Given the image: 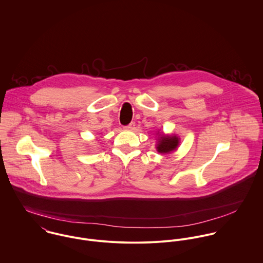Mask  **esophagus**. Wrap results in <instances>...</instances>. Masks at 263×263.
I'll return each mask as SVG.
<instances>
[{
  "label": "esophagus",
  "mask_w": 263,
  "mask_h": 263,
  "mask_svg": "<svg viewBox=\"0 0 263 263\" xmlns=\"http://www.w3.org/2000/svg\"><path fill=\"white\" fill-rule=\"evenodd\" d=\"M135 125H136V123L133 121V122H130L129 124H127V125L125 126V128H127V129H134V128H135Z\"/></svg>",
  "instance_id": "obj_1"
}]
</instances>
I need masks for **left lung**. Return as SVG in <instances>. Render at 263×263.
<instances>
[{
    "label": "left lung",
    "mask_w": 263,
    "mask_h": 263,
    "mask_svg": "<svg viewBox=\"0 0 263 263\" xmlns=\"http://www.w3.org/2000/svg\"><path fill=\"white\" fill-rule=\"evenodd\" d=\"M179 140L177 137H169V136H162L157 146V150L159 153H170L175 150L178 146Z\"/></svg>",
    "instance_id": "1"
}]
</instances>
